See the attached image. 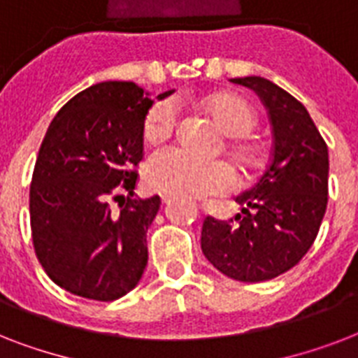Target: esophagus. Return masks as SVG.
<instances>
[{
  "label": "esophagus",
  "mask_w": 358,
  "mask_h": 358,
  "mask_svg": "<svg viewBox=\"0 0 358 358\" xmlns=\"http://www.w3.org/2000/svg\"><path fill=\"white\" fill-rule=\"evenodd\" d=\"M169 201H171V196H167V195H163V196H162V202H163V204H167Z\"/></svg>",
  "instance_id": "obj_1"
}]
</instances>
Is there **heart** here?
<instances>
[{
  "mask_svg": "<svg viewBox=\"0 0 358 358\" xmlns=\"http://www.w3.org/2000/svg\"><path fill=\"white\" fill-rule=\"evenodd\" d=\"M206 113L217 124L223 134L234 137L232 152L245 169L260 165V145L245 139L255 128L256 115L250 103L238 94L221 92L204 100ZM178 122V109L171 100L156 102L148 109L143 122V139L148 145H162L173 135ZM146 185L150 189L171 196L204 199L227 195L238 187L234 167L221 159H199L180 148H165L148 159L145 169Z\"/></svg>",
  "mask_w": 358,
  "mask_h": 358,
  "instance_id": "heart-1",
  "label": "heart"
}]
</instances>
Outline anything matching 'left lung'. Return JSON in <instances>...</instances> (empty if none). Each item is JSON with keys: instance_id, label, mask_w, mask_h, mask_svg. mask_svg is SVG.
Here are the masks:
<instances>
[{"instance_id": "1", "label": "left lung", "mask_w": 358, "mask_h": 358, "mask_svg": "<svg viewBox=\"0 0 358 358\" xmlns=\"http://www.w3.org/2000/svg\"><path fill=\"white\" fill-rule=\"evenodd\" d=\"M260 96L271 120L273 150L266 173L236 196L230 221L208 215L201 247L227 277L262 282L299 264L317 236L327 210L329 150L299 100L260 76L230 80Z\"/></svg>"}]
</instances>
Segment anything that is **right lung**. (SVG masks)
<instances>
[{"label": "right lung", "instance_id": "add662e5", "mask_svg": "<svg viewBox=\"0 0 358 358\" xmlns=\"http://www.w3.org/2000/svg\"><path fill=\"white\" fill-rule=\"evenodd\" d=\"M152 103L131 81H102L64 103L42 139L31 234L48 277L70 294L115 301L143 277L146 230L162 206L157 195L134 196Z\"/></svg>", "mask_w": 358, "mask_h": 358}]
</instances>
